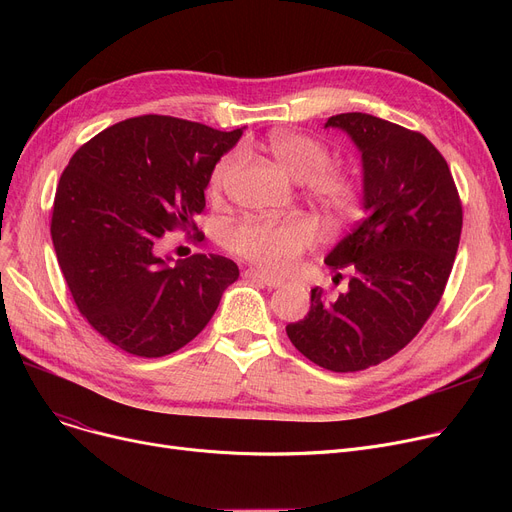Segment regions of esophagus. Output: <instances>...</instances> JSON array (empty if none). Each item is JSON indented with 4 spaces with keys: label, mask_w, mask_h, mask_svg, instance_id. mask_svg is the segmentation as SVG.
<instances>
[{
    "label": "esophagus",
    "mask_w": 512,
    "mask_h": 512,
    "mask_svg": "<svg viewBox=\"0 0 512 512\" xmlns=\"http://www.w3.org/2000/svg\"><path fill=\"white\" fill-rule=\"evenodd\" d=\"M245 278H249V280H253V282H257V284H261V286H267V288H280V286L284 284L280 278L265 276V274H261V272H257V270H247V272H245Z\"/></svg>",
    "instance_id": "esophagus-1"
}]
</instances>
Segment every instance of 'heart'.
<instances>
[{"instance_id":"1","label":"heart","mask_w":512,"mask_h":512,"mask_svg":"<svg viewBox=\"0 0 512 512\" xmlns=\"http://www.w3.org/2000/svg\"><path fill=\"white\" fill-rule=\"evenodd\" d=\"M267 151L294 178L305 180L307 195L336 218H346L359 205V184L353 176L330 168L328 147L292 130H274L265 143ZM240 168V155H226L215 166L209 191L213 197L226 193ZM315 230L305 218L284 222H242L230 232V247L247 261L270 274H286L313 245Z\"/></svg>"}]
</instances>
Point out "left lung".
<instances>
[{
    "label": "left lung",
    "mask_w": 512,
    "mask_h": 512,
    "mask_svg": "<svg viewBox=\"0 0 512 512\" xmlns=\"http://www.w3.org/2000/svg\"><path fill=\"white\" fill-rule=\"evenodd\" d=\"M361 151L365 218L328 253L348 288L311 290V309L286 326L315 365L348 373L402 351L438 307L456 257L463 207L442 153L421 132L361 112L338 114Z\"/></svg>",
    "instance_id": "left-lung-1"
}]
</instances>
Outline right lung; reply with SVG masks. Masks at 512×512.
I'll return each mask as SVG.
<instances>
[{
	"label": "right lung",
	"instance_id": "add662e5",
	"mask_svg": "<svg viewBox=\"0 0 512 512\" xmlns=\"http://www.w3.org/2000/svg\"><path fill=\"white\" fill-rule=\"evenodd\" d=\"M240 137L242 128L139 116L72 155L53 201V249L80 315L122 351H178L238 280L232 259L199 253L172 263L157 247L176 228L197 230L211 172Z\"/></svg>",
	"mask_w": 512,
	"mask_h": 512
}]
</instances>
